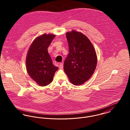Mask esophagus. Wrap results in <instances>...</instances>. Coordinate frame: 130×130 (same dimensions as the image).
<instances>
[{
  "instance_id": "obj_1",
  "label": "esophagus",
  "mask_w": 130,
  "mask_h": 130,
  "mask_svg": "<svg viewBox=\"0 0 130 130\" xmlns=\"http://www.w3.org/2000/svg\"><path fill=\"white\" fill-rule=\"evenodd\" d=\"M59 68L60 69H62L63 68V63H60L59 65Z\"/></svg>"
}]
</instances>
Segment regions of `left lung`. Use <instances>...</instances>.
Wrapping results in <instances>:
<instances>
[{
    "mask_svg": "<svg viewBox=\"0 0 130 130\" xmlns=\"http://www.w3.org/2000/svg\"><path fill=\"white\" fill-rule=\"evenodd\" d=\"M69 53L63 69L69 80L75 86L84 84L92 76L97 64V56L93 44L80 32L73 30L66 33Z\"/></svg>",
    "mask_w": 130,
    "mask_h": 130,
    "instance_id": "8db88e82",
    "label": "left lung"
}]
</instances>
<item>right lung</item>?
<instances>
[{"mask_svg": "<svg viewBox=\"0 0 130 130\" xmlns=\"http://www.w3.org/2000/svg\"><path fill=\"white\" fill-rule=\"evenodd\" d=\"M56 35L44 34L35 38L30 45L26 58L27 72L40 86L51 84L58 68L55 66L47 48Z\"/></svg>", "mask_w": 130, "mask_h": 130, "instance_id": "right-lung-1", "label": "right lung"}]
</instances>
